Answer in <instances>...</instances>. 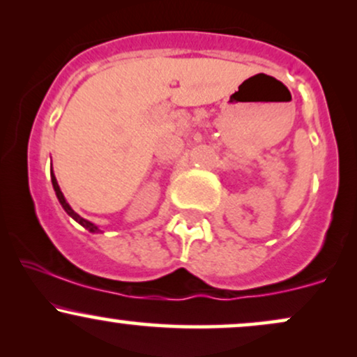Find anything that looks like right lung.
I'll return each mask as SVG.
<instances>
[{"label": "right lung", "mask_w": 357, "mask_h": 357, "mask_svg": "<svg viewBox=\"0 0 357 357\" xmlns=\"http://www.w3.org/2000/svg\"><path fill=\"white\" fill-rule=\"evenodd\" d=\"M51 183H53L54 192H56V196H58L59 203H61V206H63V209H64V211H66L68 214H70V216H71L73 220H75L76 222H79L81 226L86 227V229H88L89 233H100V227H98L96 225H93L91 221L84 220V218H81L78 213H75V211H73V209H71V206L66 203V199H64V196H63L61 190H59V186H58V181H56V178H54V173H53V171H51Z\"/></svg>", "instance_id": "1"}]
</instances>
